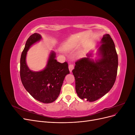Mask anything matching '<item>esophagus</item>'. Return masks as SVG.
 Instances as JSON below:
<instances>
[{
    "label": "esophagus",
    "mask_w": 135,
    "mask_h": 135,
    "mask_svg": "<svg viewBox=\"0 0 135 135\" xmlns=\"http://www.w3.org/2000/svg\"><path fill=\"white\" fill-rule=\"evenodd\" d=\"M74 65H73V64H70L69 65V71H70V72H71L73 69H74Z\"/></svg>",
    "instance_id": "1"
}]
</instances>
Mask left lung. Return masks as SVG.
<instances>
[{"instance_id": "8db88e82", "label": "left lung", "mask_w": 135, "mask_h": 135, "mask_svg": "<svg viewBox=\"0 0 135 135\" xmlns=\"http://www.w3.org/2000/svg\"><path fill=\"white\" fill-rule=\"evenodd\" d=\"M100 58L94 61L91 54L75 62L72 72L75 90L80 99L93 102L104 96L113 87L117 75L118 55L115 44L109 34L101 39Z\"/></svg>"}]
</instances>
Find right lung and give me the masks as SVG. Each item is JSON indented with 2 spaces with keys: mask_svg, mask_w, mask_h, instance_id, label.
Returning a JSON list of instances; mask_svg holds the SVG:
<instances>
[{
  "mask_svg": "<svg viewBox=\"0 0 135 135\" xmlns=\"http://www.w3.org/2000/svg\"><path fill=\"white\" fill-rule=\"evenodd\" d=\"M41 39V35L34 33L27 40L20 59V77L23 87L32 97L48 104L57 99L65 77L70 71L66 62L61 64L57 61L54 51L51 52L47 64L43 70H30L26 62L27 52L32 44Z\"/></svg>",
  "mask_w": 135,
  "mask_h": 135,
  "instance_id": "obj_1",
  "label": "right lung"
}]
</instances>
